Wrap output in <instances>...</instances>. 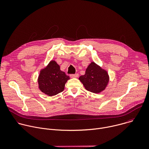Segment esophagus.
<instances>
[{"mask_svg": "<svg viewBox=\"0 0 149 149\" xmlns=\"http://www.w3.org/2000/svg\"><path fill=\"white\" fill-rule=\"evenodd\" d=\"M78 76H79L78 74H71V75H70V77H71V78H77V77H78Z\"/></svg>", "mask_w": 149, "mask_h": 149, "instance_id": "obj_1", "label": "esophagus"}]
</instances>
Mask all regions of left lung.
<instances>
[{
    "label": "left lung",
    "instance_id": "left-lung-1",
    "mask_svg": "<svg viewBox=\"0 0 149 149\" xmlns=\"http://www.w3.org/2000/svg\"><path fill=\"white\" fill-rule=\"evenodd\" d=\"M79 79L87 90L99 93L107 87L109 76L107 71L92 62L86 69V74L80 76Z\"/></svg>",
    "mask_w": 149,
    "mask_h": 149
}]
</instances>
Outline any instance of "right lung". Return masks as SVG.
I'll return each instance as SVG.
<instances>
[{
	"label": "right lung",
	"instance_id": "add662e5",
	"mask_svg": "<svg viewBox=\"0 0 149 149\" xmlns=\"http://www.w3.org/2000/svg\"><path fill=\"white\" fill-rule=\"evenodd\" d=\"M70 79L55 61H51L47 67L40 71L38 84L40 90L49 96H53L63 91L65 84Z\"/></svg>",
	"mask_w": 149,
	"mask_h": 149
}]
</instances>
